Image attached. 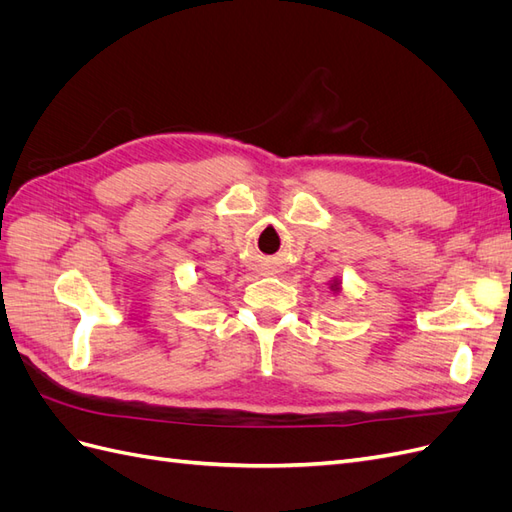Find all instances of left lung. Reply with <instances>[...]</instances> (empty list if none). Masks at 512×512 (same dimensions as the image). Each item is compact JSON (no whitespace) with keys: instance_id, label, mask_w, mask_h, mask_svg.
<instances>
[{"instance_id":"left-lung-1","label":"left lung","mask_w":512,"mask_h":512,"mask_svg":"<svg viewBox=\"0 0 512 512\" xmlns=\"http://www.w3.org/2000/svg\"><path fill=\"white\" fill-rule=\"evenodd\" d=\"M339 284H342V282H337V280H335V282L331 284V290H333V292H339Z\"/></svg>"}]
</instances>
